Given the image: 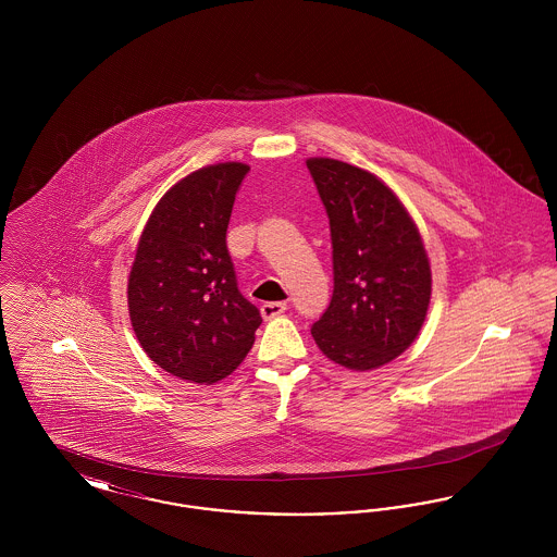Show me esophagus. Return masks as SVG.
Masks as SVG:
<instances>
[{
	"label": "esophagus",
	"mask_w": 557,
	"mask_h": 557,
	"mask_svg": "<svg viewBox=\"0 0 557 557\" xmlns=\"http://www.w3.org/2000/svg\"><path fill=\"white\" fill-rule=\"evenodd\" d=\"M286 311V302H263L261 305V315L265 319L277 318Z\"/></svg>",
	"instance_id": "obj_1"
}]
</instances>
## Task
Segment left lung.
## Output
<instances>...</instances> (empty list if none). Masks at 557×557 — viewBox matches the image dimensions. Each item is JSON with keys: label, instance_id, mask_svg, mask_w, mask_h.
<instances>
[{"label": "left lung", "instance_id": "8db88e82", "mask_svg": "<svg viewBox=\"0 0 557 557\" xmlns=\"http://www.w3.org/2000/svg\"><path fill=\"white\" fill-rule=\"evenodd\" d=\"M307 169L330 219L334 292L311 334L348 370H375L422 330L432 275L420 232L391 187L341 160Z\"/></svg>", "mask_w": 557, "mask_h": 557}]
</instances>
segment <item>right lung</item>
<instances>
[{
	"label": "right lung",
	"instance_id": "add662e5",
	"mask_svg": "<svg viewBox=\"0 0 557 557\" xmlns=\"http://www.w3.org/2000/svg\"><path fill=\"white\" fill-rule=\"evenodd\" d=\"M250 166L194 171L160 198L137 244L129 315L146 355L182 380L212 384L255 345L259 309L238 290L227 225Z\"/></svg>",
	"mask_w": 557,
	"mask_h": 557
}]
</instances>
